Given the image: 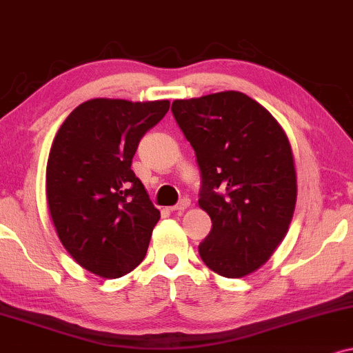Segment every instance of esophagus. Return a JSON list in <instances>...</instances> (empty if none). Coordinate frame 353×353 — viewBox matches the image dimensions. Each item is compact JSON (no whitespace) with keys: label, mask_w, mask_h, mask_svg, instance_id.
Here are the masks:
<instances>
[{"label":"esophagus","mask_w":353,"mask_h":353,"mask_svg":"<svg viewBox=\"0 0 353 353\" xmlns=\"http://www.w3.org/2000/svg\"><path fill=\"white\" fill-rule=\"evenodd\" d=\"M189 203H190L189 199H182V201H181L179 203H177V205L171 207V212H177V214H182V212L188 209Z\"/></svg>","instance_id":"1"}]
</instances>
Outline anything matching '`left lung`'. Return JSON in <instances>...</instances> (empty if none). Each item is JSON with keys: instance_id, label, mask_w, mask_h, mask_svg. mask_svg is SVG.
Wrapping results in <instances>:
<instances>
[{"instance_id": "left-lung-1", "label": "left lung", "mask_w": 353, "mask_h": 353, "mask_svg": "<svg viewBox=\"0 0 353 353\" xmlns=\"http://www.w3.org/2000/svg\"><path fill=\"white\" fill-rule=\"evenodd\" d=\"M171 110L197 156L199 207L212 220L199 254L217 274L243 278L270 260L294 214L298 181L286 131L235 90L174 100Z\"/></svg>"}]
</instances>
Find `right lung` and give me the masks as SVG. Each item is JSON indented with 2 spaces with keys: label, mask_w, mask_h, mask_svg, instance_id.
<instances>
[{
  "label": "right lung",
  "mask_w": 353,
  "mask_h": 353,
  "mask_svg": "<svg viewBox=\"0 0 353 353\" xmlns=\"http://www.w3.org/2000/svg\"><path fill=\"white\" fill-rule=\"evenodd\" d=\"M169 100L83 101L50 146L46 195L59 240L101 278H120L144 260L161 219L131 171L139 139L163 120Z\"/></svg>",
  "instance_id": "add662e5"
}]
</instances>
